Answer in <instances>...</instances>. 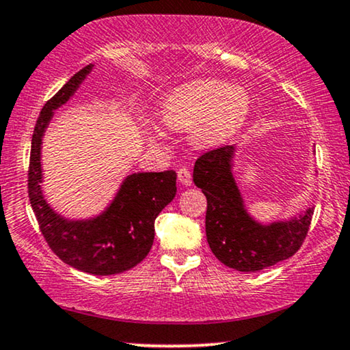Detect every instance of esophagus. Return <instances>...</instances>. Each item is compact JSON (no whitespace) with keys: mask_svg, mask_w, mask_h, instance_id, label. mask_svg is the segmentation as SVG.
Here are the masks:
<instances>
[{"mask_svg":"<svg viewBox=\"0 0 350 350\" xmlns=\"http://www.w3.org/2000/svg\"><path fill=\"white\" fill-rule=\"evenodd\" d=\"M178 179L179 183L185 185V187H189V185H192V174H190V171L187 167H180L178 171Z\"/></svg>","mask_w":350,"mask_h":350,"instance_id":"34e87169","label":"esophagus"}]
</instances>
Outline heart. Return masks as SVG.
<instances>
[{"instance_id": "1", "label": "heart", "mask_w": 350, "mask_h": 350, "mask_svg": "<svg viewBox=\"0 0 350 350\" xmlns=\"http://www.w3.org/2000/svg\"><path fill=\"white\" fill-rule=\"evenodd\" d=\"M250 113V96L241 86L221 80H193L163 97L160 116L174 131L192 129L198 147H216L243 128Z\"/></svg>"}]
</instances>
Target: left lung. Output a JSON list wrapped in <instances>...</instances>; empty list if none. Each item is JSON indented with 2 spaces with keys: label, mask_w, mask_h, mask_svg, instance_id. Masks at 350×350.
<instances>
[{
  "label": "left lung",
  "mask_w": 350,
  "mask_h": 350,
  "mask_svg": "<svg viewBox=\"0 0 350 350\" xmlns=\"http://www.w3.org/2000/svg\"><path fill=\"white\" fill-rule=\"evenodd\" d=\"M237 144L204 153L195 161L193 183L208 202L206 240L227 267L256 272L291 258L304 241L314 208L262 224L251 216L234 174Z\"/></svg>",
  "instance_id": "left-lung-1"
}]
</instances>
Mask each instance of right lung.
I'll return each instance as SVG.
<instances>
[{"mask_svg": "<svg viewBox=\"0 0 350 350\" xmlns=\"http://www.w3.org/2000/svg\"><path fill=\"white\" fill-rule=\"evenodd\" d=\"M94 65L90 64L46 102L31 137L29 197L41 234L65 264L92 273L115 275L146 258L155 239V219L176 197V171L133 172L126 176L104 211L88 219H68L43 193L41 144L54 110L67 104Z\"/></svg>", "mask_w": 350, "mask_h": 350, "instance_id": "add662e5", "label": "right lung"}]
</instances>
